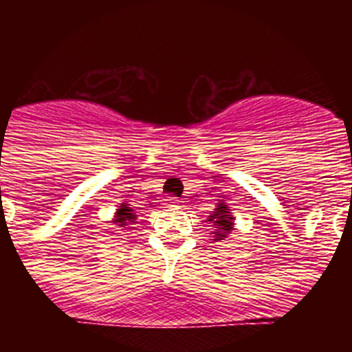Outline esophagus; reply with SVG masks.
Returning a JSON list of instances; mask_svg holds the SVG:
<instances>
[{
  "label": "esophagus",
  "mask_w": 352,
  "mask_h": 352,
  "mask_svg": "<svg viewBox=\"0 0 352 352\" xmlns=\"http://www.w3.org/2000/svg\"><path fill=\"white\" fill-rule=\"evenodd\" d=\"M178 203H179L178 197H170V195H169V197L166 199L167 206H178Z\"/></svg>",
  "instance_id": "esophagus-1"
}]
</instances>
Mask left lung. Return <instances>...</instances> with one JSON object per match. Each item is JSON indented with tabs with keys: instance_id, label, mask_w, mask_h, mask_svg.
Wrapping results in <instances>:
<instances>
[{
	"instance_id": "8db88e82",
	"label": "left lung",
	"mask_w": 352,
	"mask_h": 352,
	"mask_svg": "<svg viewBox=\"0 0 352 352\" xmlns=\"http://www.w3.org/2000/svg\"><path fill=\"white\" fill-rule=\"evenodd\" d=\"M208 222L211 223L214 239L226 238V236L232 231V217L231 213L227 211L226 204H219V208L208 217Z\"/></svg>"
}]
</instances>
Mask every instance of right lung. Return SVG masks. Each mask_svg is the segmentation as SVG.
Wrapping results in <instances>:
<instances>
[{
    "instance_id": "1",
    "label": "right lung",
    "mask_w": 352,
    "mask_h": 352,
    "mask_svg": "<svg viewBox=\"0 0 352 352\" xmlns=\"http://www.w3.org/2000/svg\"><path fill=\"white\" fill-rule=\"evenodd\" d=\"M130 222H135V214L132 213V210H130L126 204H123V206L120 208V210L116 211V217H114V223L120 227L123 226H129Z\"/></svg>"
}]
</instances>
